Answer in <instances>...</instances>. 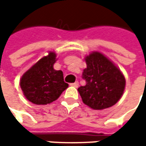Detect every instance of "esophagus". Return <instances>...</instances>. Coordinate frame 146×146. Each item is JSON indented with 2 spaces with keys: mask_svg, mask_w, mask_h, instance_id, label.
Segmentation results:
<instances>
[{
  "mask_svg": "<svg viewBox=\"0 0 146 146\" xmlns=\"http://www.w3.org/2000/svg\"><path fill=\"white\" fill-rule=\"evenodd\" d=\"M70 85L72 86V87H74V88H78L79 87V82L78 81H75L74 83H71Z\"/></svg>",
  "mask_w": 146,
  "mask_h": 146,
  "instance_id": "esophagus-1",
  "label": "esophagus"
}]
</instances>
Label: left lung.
<instances>
[{"label": "left lung", "instance_id": "obj_1", "mask_svg": "<svg viewBox=\"0 0 146 146\" xmlns=\"http://www.w3.org/2000/svg\"><path fill=\"white\" fill-rule=\"evenodd\" d=\"M87 68L82 72L86 85L78 88L83 102L94 110L112 107L119 101L125 88L121 71L100 52L86 57Z\"/></svg>", "mask_w": 146, "mask_h": 146}]
</instances>
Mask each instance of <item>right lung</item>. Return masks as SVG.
I'll return each mask as SVG.
<instances>
[{
    "instance_id": "1",
    "label": "right lung",
    "mask_w": 146,
    "mask_h": 146,
    "mask_svg": "<svg viewBox=\"0 0 146 146\" xmlns=\"http://www.w3.org/2000/svg\"><path fill=\"white\" fill-rule=\"evenodd\" d=\"M56 54L50 52L23 75L21 88L25 97L36 105H44L57 100L68 88L62 71H56L53 65Z\"/></svg>"
}]
</instances>
